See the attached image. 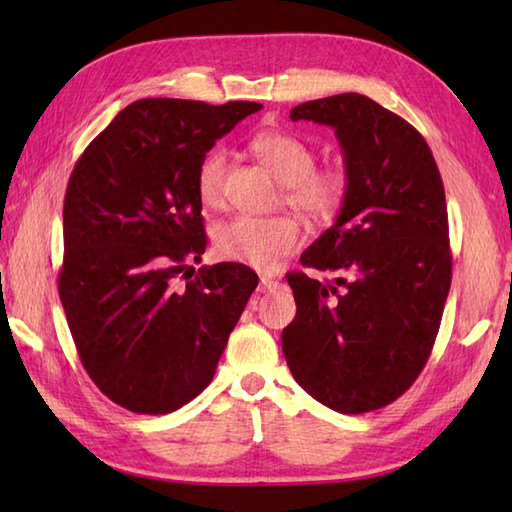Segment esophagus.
Listing matches in <instances>:
<instances>
[{
  "mask_svg": "<svg viewBox=\"0 0 512 512\" xmlns=\"http://www.w3.org/2000/svg\"><path fill=\"white\" fill-rule=\"evenodd\" d=\"M277 286H279V281L277 279H273V277H262L259 279V292H273V290H277Z\"/></svg>",
  "mask_w": 512,
  "mask_h": 512,
  "instance_id": "1",
  "label": "esophagus"
}]
</instances>
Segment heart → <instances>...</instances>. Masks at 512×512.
<instances>
[{
    "mask_svg": "<svg viewBox=\"0 0 512 512\" xmlns=\"http://www.w3.org/2000/svg\"><path fill=\"white\" fill-rule=\"evenodd\" d=\"M255 156L273 176L286 184V202L312 220H325L339 209L345 195V173L339 167H314L312 147L286 132H264L253 138ZM228 158L224 149H211L198 169L200 200L217 206L224 198ZM217 255L257 270L275 268L303 242L301 224L290 215H237L215 228Z\"/></svg>",
    "mask_w": 512,
    "mask_h": 512,
    "instance_id": "1",
    "label": "heart"
}]
</instances>
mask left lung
Here are the masks:
<instances>
[{"instance_id":"8db88e82","label":"left lung","mask_w":512,"mask_h":512,"mask_svg":"<svg viewBox=\"0 0 512 512\" xmlns=\"http://www.w3.org/2000/svg\"><path fill=\"white\" fill-rule=\"evenodd\" d=\"M292 121L334 129L345 162L336 222L301 264L332 284L286 279L297 317L281 332L297 383L339 413L394 402L431 354L451 288L449 217L431 149L416 129L363 94L297 105Z\"/></svg>"}]
</instances>
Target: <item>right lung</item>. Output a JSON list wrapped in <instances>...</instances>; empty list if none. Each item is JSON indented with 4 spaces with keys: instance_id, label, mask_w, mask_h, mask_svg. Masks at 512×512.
<instances>
[{
    "instance_id": "obj_1",
    "label": "right lung",
    "mask_w": 512,
    "mask_h": 512,
    "mask_svg": "<svg viewBox=\"0 0 512 512\" xmlns=\"http://www.w3.org/2000/svg\"><path fill=\"white\" fill-rule=\"evenodd\" d=\"M259 110L248 101H136L72 171L59 297L85 372L129 411L171 413L209 387L257 288L244 264L189 262H202L206 248L200 162Z\"/></svg>"
}]
</instances>
